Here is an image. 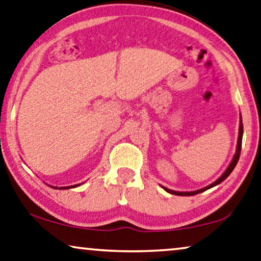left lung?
Masks as SVG:
<instances>
[{"label":"left lung","instance_id":"8db88e82","mask_svg":"<svg viewBox=\"0 0 261 261\" xmlns=\"http://www.w3.org/2000/svg\"><path fill=\"white\" fill-rule=\"evenodd\" d=\"M243 119H242V115H240V120H239V135H238V142H237V150H236V153H234V157H233L232 162L230 163V165L227 166V169L225 170V172L221 174V176L218 178V179L212 182V184H210L208 186H206V188H203L200 190H196V191H190V192H179V191H173V190H170L168 188H165V186H162L163 189L165 190L166 192H169L171 194H177V196H194V194H198L200 192H204L206 190L213 188V186H216L218 184H220L221 181H224L226 178L230 176L231 172L233 171V169L236 168L237 163L239 161V155H240V151H242V141H243Z\"/></svg>","mask_w":261,"mask_h":261}]
</instances>
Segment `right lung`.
I'll return each instance as SVG.
<instances>
[{
	"mask_svg": "<svg viewBox=\"0 0 261 261\" xmlns=\"http://www.w3.org/2000/svg\"><path fill=\"white\" fill-rule=\"evenodd\" d=\"M81 184H77V185H72V186H64V188H56V186H51L54 189H58V190H68V189H73V188H77V186H80Z\"/></svg>",
	"mask_w": 261,
	"mask_h": 261,
	"instance_id": "obj_1",
	"label": "right lung"
}]
</instances>
